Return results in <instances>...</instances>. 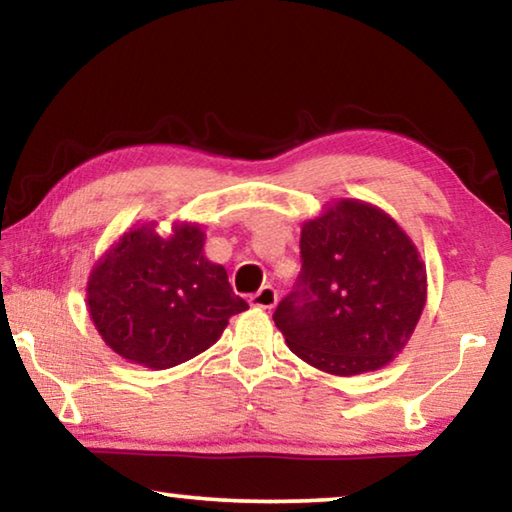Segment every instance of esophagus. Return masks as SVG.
<instances>
[{
    "label": "esophagus",
    "mask_w": 512,
    "mask_h": 512,
    "mask_svg": "<svg viewBox=\"0 0 512 512\" xmlns=\"http://www.w3.org/2000/svg\"><path fill=\"white\" fill-rule=\"evenodd\" d=\"M275 302H277V291L271 287V284H264L262 289L250 296V305L259 309H273Z\"/></svg>",
    "instance_id": "esophagus-1"
}]
</instances>
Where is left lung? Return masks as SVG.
Returning a JSON list of instances; mask_svg holds the SVG:
<instances>
[{"label":"left lung","mask_w":512,"mask_h":512,"mask_svg":"<svg viewBox=\"0 0 512 512\" xmlns=\"http://www.w3.org/2000/svg\"><path fill=\"white\" fill-rule=\"evenodd\" d=\"M302 271L273 320L291 352L329 375L391 363L427 302V268L391 214L339 198L302 223Z\"/></svg>","instance_id":"1"}]
</instances>
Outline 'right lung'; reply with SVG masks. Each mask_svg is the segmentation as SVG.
<instances>
[{
    "label": "right lung",
    "instance_id": "obj_1",
    "mask_svg": "<svg viewBox=\"0 0 512 512\" xmlns=\"http://www.w3.org/2000/svg\"><path fill=\"white\" fill-rule=\"evenodd\" d=\"M135 225L94 264L88 311L103 343L121 359L167 370L221 339L228 320L248 305L232 291L221 264L205 257L198 223Z\"/></svg>",
    "mask_w": 512,
    "mask_h": 512
}]
</instances>
